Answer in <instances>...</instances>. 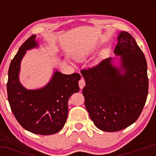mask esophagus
I'll return each instance as SVG.
<instances>
[{"label": "esophagus", "mask_w": 156, "mask_h": 156, "mask_svg": "<svg viewBox=\"0 0 156 156\" xmlns=\"http://www.w3.org/2000/svg\"><path fill=\"white\" fill-rule=\"evenodd\" d=\"M78 84H79V87L80 89H83L84 86H85V81L84 79L81 78L79 81H78Z\"/></svg>", "instance_id": "1"}]
</instances>
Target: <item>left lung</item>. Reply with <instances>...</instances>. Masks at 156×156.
Masks as SVG:
<instances>
[{
  "instance_id": "1",
  "label": "left lung",
  "mask_w": 156,
  "mask_h": 156,
  "mask_svg": "<svg viewBox=\"0 0 156 156\" xmlns=\"http://www.w3.org/2000/svg\"><path fill=\"white\" fill-rule=\"evenodd\" d=\"M114 53L122 60L119 69L109 57L81 71L86 109L96 127L107 132L123 130L137 120L149 89L145 56L133 36L122 31Z\"/></svg>"
}]
</instances>
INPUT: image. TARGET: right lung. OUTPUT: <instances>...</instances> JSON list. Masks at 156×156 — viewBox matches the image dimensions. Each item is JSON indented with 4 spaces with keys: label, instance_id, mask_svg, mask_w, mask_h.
Segmentation results:
<instances>
[{
    "label": "right lung",
    "instance_id": "right-lung-1",
    "mask_svg": "<svg viewBox=\"0 0 156 156\" xmlns=\"http://www.w3.org/2000/svg\"><path fill=\"white\" fill-rule=\"evenodd\" d=\"M33 34L22 44L11 61L7 84V97L17 122L23 128L41 135L54 134L62 128L68 116V101L79 91L78 73L64 75L56 71L45 87L26 89L20 82V62L26 50L37 47Z\"/></svg>",
    "mask_w": 156,
    "mask_h": 156
}]
</instances>
